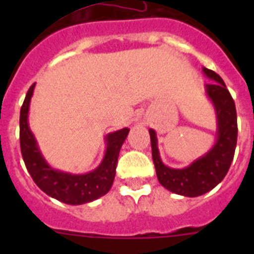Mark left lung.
I'll list each match as a JSON object with an SVG mask.
<instances>
[{
  "label": "left lung",
  "mask_w": 254,
  "mask_h": 254,
  "mask_svg": "<svg viewBox=\"0 0 254 254\" xmlns=\"http://www.w3.org/2000/svg\"><path fill=\"white\" fill-rule=\"evenodd\" d=\"M203 73L215 82L206 84V94L215 107L217 118L216 142L207 154L183 169L164 165L158 150V138L154 129H149L152 161L156 176L163 187L173 193L197 197L216 187L225 178L237 146V109L225 82L212 69L203 67Z\"/></svg>",
  "instance_id": "left-lung-1"
}]
</instances>
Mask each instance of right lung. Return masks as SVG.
Segmentation results:
<instances>
[{
  "label": "right lung",
  "instance_id": "1",
  "mask_svg": "<svg viewBox=\"0 0 254 254\" xmlns=\"http://www.w3.org/2000/svg\"><path fill=\"white\" fill-rule=\"evenodd\" d=\"M34 86L35 84L31 85L26 93L20 111V147L26 169L35 185L44 193L67 205H82L104 196L113 185L121 147L129 129L123 128L107 134L104 159L93 172L86 174H69L53 169L44 160L34 134L29 128V105Z\"/></svg>",
  "mask_w": 254,
  "mask_h": 254
}]
</instances>
